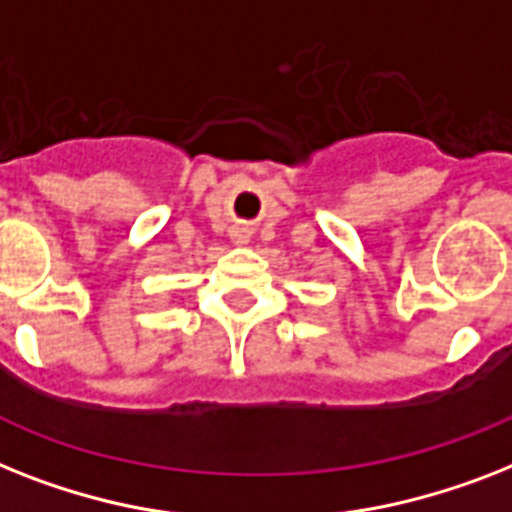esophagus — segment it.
Segmentation results:
<instances>
[{
	"instance_id": "1",
	"label": "esophagus",
	"mask_w": 512,
	"mask_h": 512,
	"mask_svg": "<svg viewBox=\"0 0 512 512\" xmlns=\"http://www.w3.org/2000/svg\"><path fill=\"white\" fill-rule=\"evenodd\" d=\"M231 236H234L236 244H249V236L252 234H249V228H234V234Z\"/></svg>"
}]
</instances>
